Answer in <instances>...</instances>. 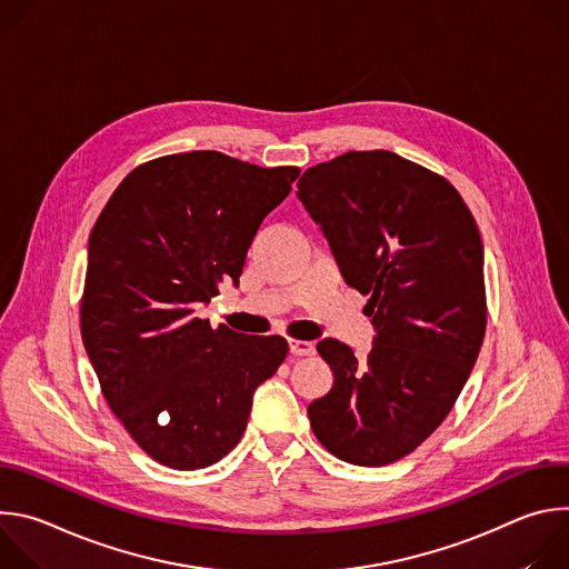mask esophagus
Here are the masks:
<instances>
[{
    "label": "esophagus",
    "mask_w": 569,
    "mask_h": 569,
    "mask_svg": "<svg viewBox=\"0 0 569 569\" xmlns=\"http://www.w3.org/2000/svg\"><path fill=\"white\" fill-rule=\"evenodd\" d=\"M288 347H290V353L297 356V358L315 353V345L308 342V340H288Z\"/></svg>",
    "instance_id": "34e87169"
}]
</instances>
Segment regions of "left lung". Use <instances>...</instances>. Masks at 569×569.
Returning a JSON list of instances; mask_svg holds the SVG:
<instances>
[{
    "mask_svg": "<svg viewBox=\"0 0 569 569\" xmlns=\"http://www.w3.org/2000/svg\"><path fill=\"white\" fill-rule=\"evenodd\" d=\"M297 189L376 329L362 362L333 338L317 345L336 382L308 405L310 428L342 461L393 463L441 426L479 356V229L448 180L389 150L323 161Z\"/></svg>",
    "mask_w": 569,
    "mask_h": 569,
    "instance_id": "obj_1",
    "label": "left lung"
}]
</instances>
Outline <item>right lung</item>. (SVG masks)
I'll use <instances>...</instances> for the list:
<instances>
[{"mask_svg": "<svg viewBox=\"0 0 569 569\" xmlns=\"http://www.w3.org/2000/svg\"><path fill=\"white\" fill-rule=\"evenodd\" d=\"M297 178L216 150L167 154L117 187L90 233L80 336L112 412L159 463L222 459L288 356L281 336L211 329L196 310L220 283L238 286L259 224Z\"/></svg>", "mask_w": 569, "mask_h": 569, "instance_id": "add662e5", "label": "right lung"}]
</instances>
